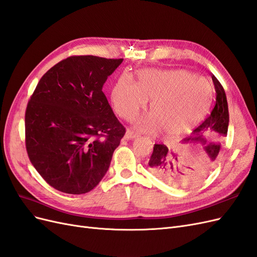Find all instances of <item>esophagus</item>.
Segmentation results:
<instances>
[{
	"instance_id": "obj_1",
	"label": "esophagus",
	"mask_w": 257,
	"mask_h": 257,
	"mask_svg": "<svg viewBox=\"0 0 257 257\" xmlns=\"http://www.w3.org/2000/svg\"><path fill=\"white\" fill-rule=\"evenodd\" d=\"M139 136V134L138 133H136V132H134V131H132V130H127L126 131V133H125V136H124V138L125 139H135V138H137Z\"/></svg>"
}]
</instances>
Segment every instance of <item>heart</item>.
Here are the masks:
<instances>
[{"label":"heart","instance_id":"b5f03b06","mask_svg":"<svg viewBox=\"0 0 257 257\" xmlns=\"http://www.w3.org/2000/svg\"><path fill=\"white\" fill-rule=\"evenodd\" d=\"M211 97V84L185 69H147L138 74L137 83L122 77L111 91L114 111L125 120L133 119L150 100V113L136 121L144 132L160 130L178 135L193 126L203 115Z\"/></svg>","mask_w":257,"mask_h":257}]
</instances>
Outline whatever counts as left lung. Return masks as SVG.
<instances>
[{"mask_svg": "<svg viewBox=\"0 0 257 257\" xmlns=\"http://www.w3.org/2000/svg\"><path fill=\"white\" fill-rule=\"evenodd\" d=\"M211 77L216 93L214 106L212 110L207 115V118L197 127L194 128L192 136L184 139V143L201 144L204 146L209 159L213 162L220 152L221 146L216 143L207 144L205 136L210 135L216 139L226 136L229 114L226 94H225L222 84L216 79L214 75ZM148 166H149L151 172L160 177L162 180L174 185H181L188 179H190L189 181H193L197 180L201 177L200 172L194 173L195 169H193L192 167L185 168V166L182 165L180 159H179L178 154L169 151L164 144L154 145L153 152L149 162H148Z\"/></svg>", "mask_w": 257, "mask_h": 257, "instance_id": "8db88e82", "label": "left lung"}]
</instances>
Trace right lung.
I'll list each match as a JSON object with an SVG mask.
<instances>
[{"mask_svg":"<svg viewBox=\"0 0 257 257\" xmlns=\"http://www.w3.org/2000/svg\"><path fill=\"white\" fill-rule=\"evenodd\" d=\"M123 59L73 56L37 83L26 110V148L44 180L67 194L93 190L125 134L103 85Z\"/></svg>","mask_w":257,"mask_h":257,"instance_id":"right-lung-1","label":"right lung"}]
</instances>
